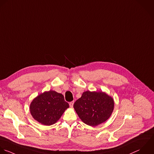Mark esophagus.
<instances>
[{"label":"esophagus","mask_w":154,"mask_h":154,"mask_svg":"<svg viewBox=\"0 0 154 154\" xmlns=\"http://www.w3.org/2000/svg\"><path fill=\"white\" fill-rule=\"evenodd\" d=\"M74 103V101H71V102H70V103H69V106H70L71 107H73Z\"/></svg>","instance_id":"esophagus-1"}]
</instances>
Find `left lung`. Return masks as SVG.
Here are the masks:
<instances>
[{"label":"left lung","instance_id":"left-lung-1","mask_svg":"<svg viewBox=\"0 0 154 154\" xmlns=\"http://www.w3.org/2000/svg\"><path fill=\"white\" fill-rule=\"evenodd\" d=\"M82 121L90 126H97L107 120L114 108L112 97L102 92L86 91L74 104Z\"/></svg>","mask_w":154,"mask_h":154}]
</instances>
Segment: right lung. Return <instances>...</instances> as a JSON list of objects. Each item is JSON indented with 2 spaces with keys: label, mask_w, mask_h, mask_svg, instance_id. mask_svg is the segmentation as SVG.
<instances>
[{
  "label": "right lung",
  "mask_w": 154,
  "mask_h": 154,
  "mask_svg": "<svg viewBox=\"0 0 154 154\" xmlns=\"http://www.w3.org/2000/svg\"><path fill=\"white\" fill-rule=\"evenodd\" d=\"M69 104L62 94L54 91L39 95L31 103L30 111L33 118L45 125L55 124L61 117Z\"/></svg>",
  "instance_id": "add662e5"
}]
</instances>
